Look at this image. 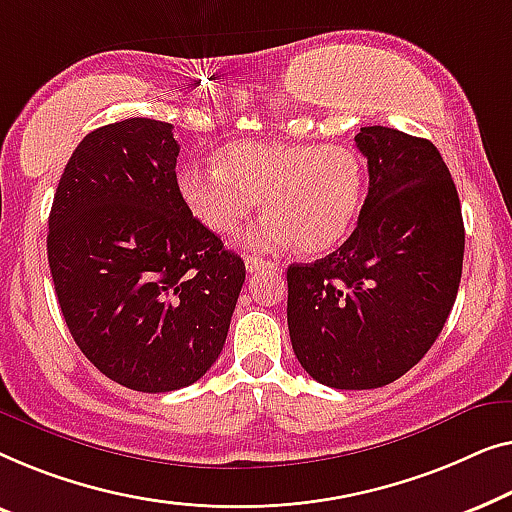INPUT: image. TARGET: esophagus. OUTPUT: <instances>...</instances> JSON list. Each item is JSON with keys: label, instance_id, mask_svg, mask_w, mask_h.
Instances as JSON below:
<instances>
[{"label": "esophagus", "instance_id": "obj_1", "mask_svg": "<svg viewBox=\"0 0 512 512\" xmlns=\"http://www.w3.org/2000/svg\"><path fill=\"white\" fill-rule=\"evenodd\" d=\"M273 262L269 259H262V257H246V269L253 273V271H262V269H273Z\"/></svg>", "mask_w": 512, "mask_h": 512}]
</instances>
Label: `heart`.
<instances>
[{"mask_svg":"<svg viewBox=\"0 0 512 512\" xmlns=\"http://www.w3.org/2000/svg\"><path fill=\"white\" fill-rule=\"evenodd\" d=\"M190 213L218 236H234L262 199L269 218L250 236L253 248L322 255L355 227L366 194V162L338 143L234 141L215 153V169L190 164L178 174Z\"/></svg>","mask_w":512,"mask_h":512,"instance_id":"b5f03b06","label":"heart"}]
</instances>
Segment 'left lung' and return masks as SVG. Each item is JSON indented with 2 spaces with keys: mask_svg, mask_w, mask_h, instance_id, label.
Instances as JSON below:
<instances>
[{
  "mask_svg": "<svg viewBox=\"0 0 512 512\" xmlns=\"http://www.w3.org/2000/svg\"><path fill=\"white\" fill-rule=\"evenodd\" d=\"M369 167L350 239L287 269V327L308 376L334 390H373L413 369L455 306L464 262L457 187L427 139L362 127Z\"/></svg>",
  "mask_w": 512,
  "mask_h": 512,
  "instance_id": "1",
  "label": "left lung"
}]
</instances>
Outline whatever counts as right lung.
Masks as SVG:
<instances>
[{"instance_id": "right-lung-1", "label": "right lung", "mask_w": 512, "mask_h": 512, "mask_svg": "<svg viewBox=\"0 0 512 512\" xmlns=\"http://www.w3.org/2000/svg\"><path fill=\"white\" fill-rule=\"evenodd\" d=\"M169 122L127 118L78 143L48 218L64 322L104 376L174 392L211 369L246 280L243 259L178 192Z\"/></svg>"}]
</instances>
